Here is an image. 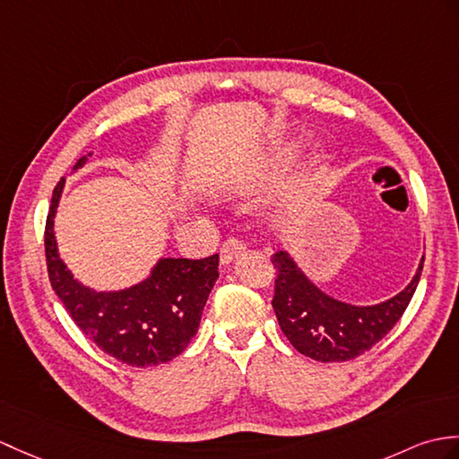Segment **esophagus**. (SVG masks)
Listing matches in <instances>:
<instances>
[{"label": "esophagus", "mask_w": 459, "mask_h": 459, "mask_svg": "<svg viewBox=\"0 0 459 459\" xmlns=\"http://www.w3.org/2000/svg\"><path fill=\"white\" fill-rule=\"evenodd\" d=\"M247 250V244L240 242L238 238H229L225 244L221 247V262L222 264H230L234 258H238L240 254Z\"/></svg>", "instance_id": "esophagus-1"}]
</instances>
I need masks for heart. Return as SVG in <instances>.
Segmentation results:
<instances>
[{
	"mask_svg": "<svg viewBox=\"0 0 459 459\" xmlns=\"http://www.w3.org/2000/svg\"><path fill=\"white\" fill-rule=\"evenodd\" d=\"M303 148H305V144L299 141L287 143L280 148H275V151L264 160V164L260 168V181L273 179V178L285 174L287 169H290L297 162V160H299Z\"/></svg>",
	"mask_w": 459,
	"mask_h": 459,
	"instance_id": "obj_1",
	"label": "heart"
}]
</instances>
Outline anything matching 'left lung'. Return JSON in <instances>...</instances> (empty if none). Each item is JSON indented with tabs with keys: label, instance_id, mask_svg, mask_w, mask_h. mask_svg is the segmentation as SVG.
I'll list each match as a JSON object with an SVG mask.
<instances>
[{
	"label": "left lung",
	"instance_id": "8db88e82",
	"mask_svg": "<svg viewBox=\"0 0 459 459\" xmlns=\"http://www.w3.org/2000/svg\"><path fill=\"white\" fill-rule=\"evenodd\" d=\"M278 270L273 311L287 340L316 361H348L364 354L397 325L420 281L424 255L403 291L376 305H354L328 295L295 262L290 250L272 255Z\"/></svg>",
	"mask_w": 459,
	"mask_h": 459
}]
</instances>
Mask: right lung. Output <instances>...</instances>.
<instances>
[{
  "instance_id": "add662e5",
  "label": "right lung",
  "mask_w": 459,
  "mask_h": 459,
  "mask_svg": "<svg viewBox=\"0 0 459 459\" xmlns=\"http://www.w3.org/2000/svg\"><path fill=\"white\" fill-rule=\"evenodd\" d=\"M88 158L76 164L82 168ZM66 178L52 194L45 250L52 290L82 333L126 366L151 368L174 359L195 336L209 293L219 278V254L204 260L158 258L143 281L117 291L83 285L64 264L55 217Z\"/></svg>"
}]
</instances>
